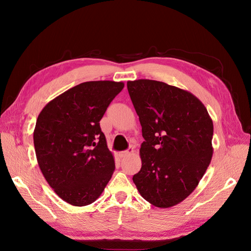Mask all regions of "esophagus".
I'll return each mask as SVG.
<instances>
[{"instance_id":"obj_1","label":"esophagus","mask_w":251,"mask_h":251,"mask_svg":"<svg viewBox=\"0 0 251 251\" xmlns=\"http://www.w3.org/2000/svg\"><path fill=\"white\" fill-rule=\"evenodd\" d=\"M133 153H134V149H133V148H130V149L126 150V151H119L118 155H119V157H120V158H125V157H126V156H128V155L133 154Z\"/></svg>"}]
</instances>
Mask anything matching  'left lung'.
Masks as SVG:
<instances>
[{
    "label": "left lung",
    "instance_id": "obj_1",
    "mask_svg": "<svg viewBox=\"0 0 251 251\" xmlns=\"http://www.w3.org/2000/svg\"><path fill=\"white\" fill-rule=\"evenodd\" d=\"M126 86L144 138L133 181L154 206H175L195 191L211 161L212 120L188 91L151 79Z\"/></svg>",
    "mask_w": 251,
    "mask_h": 251
}]
</instances>
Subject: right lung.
I'll list each match as a JSON object with an SVG mask.
<instances>
[{"mask_svg":"<svg viewBox=\"0 0 251 251\" xmlns=\"http://www.w3.org/2000/svg\"><path fill=\"white\" fill-rule=\"evenodd\" d=\"M123 81H86L49 101L33 132L40 169L67 203L86 206L104 191L115 170L100 121Z\"/></svg>","mask_w":251,"mask_h":251,"instance_id":"1","label":"right lung"}]
</instances>
